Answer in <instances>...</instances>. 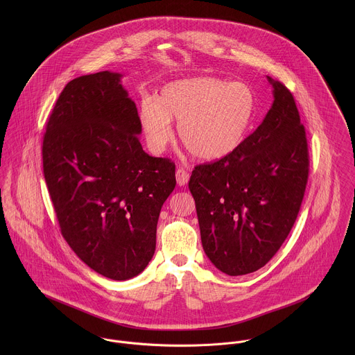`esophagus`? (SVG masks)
I'll return each mask as SVG.
<instances>
[{
    "label": "esophagus",
    "instance_id": "esophagus-1",
    "mask_svg": "<svg viewBox=\"0 0 355 355\" xmlns=\"http://www.w3.org/2000/svg\"><path fill=\"white\" fill-rule=\"evenodd\" d=\"M189 179H190V173H189L184 168H179V169L176 171V182H178L179 186L187 184Z\"/></svg>",
    "mask_w": 355,
    "mask_h": 355
}]
</instances>
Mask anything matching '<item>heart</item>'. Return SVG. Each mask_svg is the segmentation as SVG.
I'll list each match as a JSON object with an SVG mask.
<instances>
[{"label": "heart", "instance_id": "1", "mask_svg": "<svg viewBox=\"0 0 355 355\" xmlns=\"http://www.w3.org/2000/svg\"><path fill=\"white\" fill-rule=\"evenodd\" d=\"M255 114L257 100L249 85L196 76L169 82L154 100H144L139 121L153 153L168 146L173 137L171 121H179L183 146L200 159L214 161L243 144Z\"/></svg>", "mask_w": 355, "mask_h": 355}]
</instances>
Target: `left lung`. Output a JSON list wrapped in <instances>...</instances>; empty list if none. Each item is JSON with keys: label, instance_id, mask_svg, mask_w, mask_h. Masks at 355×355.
Returning a JSON list of instances; mask_svg holds the SVG:
<instances>
[{"label": "left lung", "instance_id": "1", "mask_svg": "<svg viewBox=\"0 0 355 355\" xmlns=\"http://www.w3.org/2000/svg\"><path fill=\"white\" fill-rule=\"evenodd\" d=\"M273 103L235 150L197 165L189 189L196 200L202 248L225 275L262 268L288 236L309 176L304 127L291 92L268 76Z\"/></svg>", "mask_w": 355, "mask_h": 355}]
</instances>
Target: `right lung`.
<instances>
[{
    "mask_svg": "<svg viewBox=\"0 0 355 355\" xmlns=\"http://www.w3.org/2000/svg\"><path fill=\"white\" fill-rule=\"evenodd\" d=\"M121 73L71 80L44 135V175L61 234L93 270L139 275L155 250L159 211L176 186L175 164L142 149L135 102Z\"/></svg>",
    "mask_w": 355,
    "mask_h": 355,
    "instance_id": "add662e5",
    "label": "right lung"
}]
</instances>
